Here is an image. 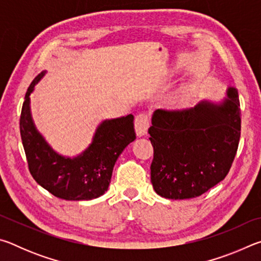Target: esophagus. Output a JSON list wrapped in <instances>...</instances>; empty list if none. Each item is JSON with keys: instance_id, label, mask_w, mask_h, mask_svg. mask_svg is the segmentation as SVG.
Wrapping results in <instances>:
<instances>
[{"instance_id": "obj_1", "label": "esophagus", "mask_w": 261, "mask_h": 261, "mask_svg": "<svg viewBox=\"0 0 261 261\" xmlns=\"http://www.w3.org/2000/svg\"><path fill=\"white\" fill-rule=\"evenodd\" d=\"M149 124H151V122H149V117L146 113H139L137 115L135 120V127H136L137 136L143 137L144 135H146Z\"/></svg>"}]
</instances>
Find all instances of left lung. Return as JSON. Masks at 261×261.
<instances>
[{
  "instance_id": "left-lung-1",
  "label": "left lung",
  "mask_w": 261,
  "mask_h": 261,
  "mask_svg": "<svg viewBox=\"0 0 261 261\" xmlns=\"http://www.w3.org/2000/svg\"><path fill=\"white\" fill-rule=\"evenodd\" d=\"M154 149L151 180L167 199L201 196L230 170L241 137L236 88L220 105L201 101L183 110L158 109L148 129Z\"/></svg>"
}]
</instances>
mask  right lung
<instances>
[{"label": "right lung", "mask_w": 261, "mask_h": 261, "mask_svg": "<svg viewBox=\"0 0 261 261\" xmlns=\"http://www.w3.org/2000/svg\"><path fill=\"white\" fill-rule=\"evenodd\" d=\"M46 71L31 83L21 108L19 129L29 170L39 185L65 200H90L107 191L115 162L136 139L134 115L106 120L98 126L93 141L73 159L57 154L35 129L30 112V94Z\"/></svg>", "instance_id": "right-lung-1"}]
</instances>
